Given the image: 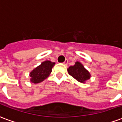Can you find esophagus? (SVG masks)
Listing matches in <instances>:
<instances>
[{
	"instance_id": "esophagus-1",
	"label": "esophagus",
	"mask_w": 122,
	"mask_h": 122,
	"mask_svg": "<svg viewBox=\"0 0 122 122\" xmlns=\"http://www.w3.org/2000/svg\"><path fill=\"white\" fill-rule=\"evenodd\" d=\"M67 63H68V60H67V59H66L64 62H63V64H64V65H66V66L67 64Z\"/></svg>"
}]
</instances>
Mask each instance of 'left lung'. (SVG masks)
<instances>
[{
  "label": "left lung",
  "instance_id": "obj_1",
  "mask_svg": "<svg viewBox=\"0 0 122 122\" xmlns=\"http://www.w3.org/2000/svg\"><path fill=\"white\" fill-rule=\"evenodd\" d=\"M67 71L69 75L81 83H85L91 77L89 72L79 62H75V64L69 67Z\"/></svg>",
  "mask_w": 122,
  "mask_h": 122
}]
</instances>
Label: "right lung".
<instances>
[{
  "mask_svg": "<svg viewBox=\"0 0 122 122\" xmlns=\"http://www.w3.org/2000/svg\"><path fill=\"white\" fill-rule=\"evenodd\" d=\"M55 64V62L49 60L43 62L30 73V81L34 84H38L47 78L52 71V68Z\"/></svg>",
  "mask_w": 122,
  "mask_h": 122,
  "instance_id": "right-lung-1",
  "label": "right lung"
}]
</instances>
